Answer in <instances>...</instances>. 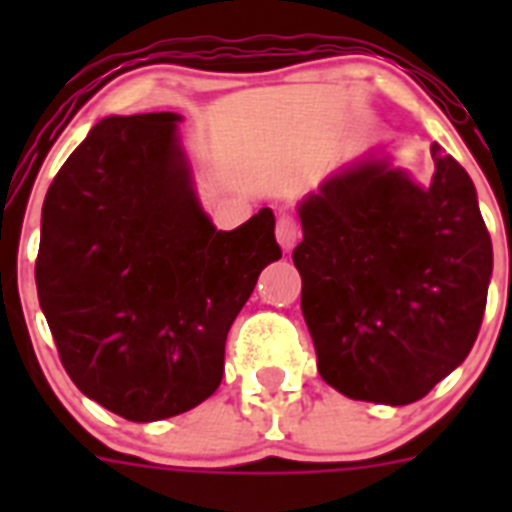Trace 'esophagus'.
<instances>
[{
  "label": "esophagus",
  "instance_id": "1",
  "mask_svg": "<svg viewBox=\"0 0 512 512\" xmlns=\"http://www.w3.org/2000/svg\"><path fill=\"white\" fill-rule=\"evenodd\" d=\"M297 238H300V225L295 223V217H289V215L279 217V220H277L279 246H282L284 251H289V248H295Z\"/></svg>",
  "mask_w": 512,
  "mask_h": 512
}]
</instances>
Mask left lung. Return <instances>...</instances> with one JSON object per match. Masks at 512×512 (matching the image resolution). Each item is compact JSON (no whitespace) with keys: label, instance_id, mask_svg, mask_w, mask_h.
Here are the masks:
<instances>
[{"label":"left lung","instance_id":"8db88e82","mask_svg":"<svg viewBox=\"0 0 512 512\" xmlns=\"http://www.w3.org/2000/svg\"><path fill=\"white\" fill-rule=\"evenodd\" d=\"M431 156L428 187L369 151L297 207L302 315L320 377L351 400L410 405L477 341L492 241L467 171Z\"/></svg>","mask_w":512,"mask_h":512}]
</instances>
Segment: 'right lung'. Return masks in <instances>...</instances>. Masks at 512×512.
I'll return each mask as SVG.
<instances>
[{"label":"right lung","mask_w":512,"mask_h":512,"mask_svg":"<svg viewBox=\"0 0 512 512\" xmlns=\"http://www.w3.org/2000/svg\"><path fill=\"white\" fill-rule=\"evenodd\" d=\"M182 115L104 117L48 187L38 300L63 369L133 423L187 413L220 387L225 338L261 269L274 212L217 230L194 189Z\"/></svg>","instance_id":"right-lung-1"}]
</instances>
